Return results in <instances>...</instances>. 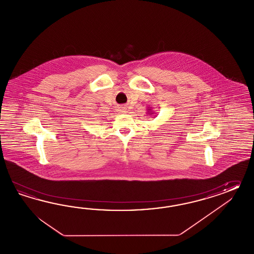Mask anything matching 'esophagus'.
I'll return each instance as SVG.
<instances>
[{"label":"esophagus","instance_id":"34e87169","mask_svg":"<svg viewBox=\"0 0 254 254\" xmlns=\"http://www.w3.org/2000/svg\"><path fill=\"white\" fill-rule=\"evenodd\" d=\"M118 111H119V113H122V114H125V113L127 112V108H126L125 106H122V107H119V109H118Z\"/></svg>","mask_w":254,"mask_h":254}]
</instances>
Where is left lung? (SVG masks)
Segmentation results:
<instances>
[{
	"instance_id": "left-lung-1",
	"label": "left lung",
	"mask_w": 254,
	"mask_h": 254,
	"mask_svg": "<svg viewBox=\"0 0 254 254\" xmlns=\"http://www.w3.org/2000/svg\"><path fill=\"white\" fill-rule=\"evenodd\" d=\"M148 116H150V117H156V116H153L154 115V112H153V110L148 109Z\"/></svg>"
}]
</instances>
